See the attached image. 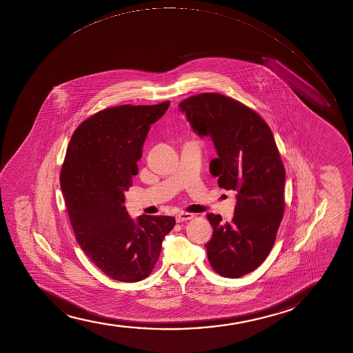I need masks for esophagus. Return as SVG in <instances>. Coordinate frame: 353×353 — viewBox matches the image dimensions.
<instances>
[{"mask_svg": "<svg viewBox=\"0 0 353 353\" xmlns=\"http://www.w3.org/2000/svg\"><path fill=\"white\" fill-rule=\"evenodd\" d=\"M193 218H194V214H192V213H183V212H181V213H178L176 216H175V219H176L178 223H183V221L193 219Z\"/></svg>", "mask_w": 353, "mask_h": 353, "instance_id": "34e87169", "label": "esophagus"}]
</instances>
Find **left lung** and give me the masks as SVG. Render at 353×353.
Wrapping results in <instances>:
<instances>
[{"instance_id": "1", "label": "left lung", "mask_w": 353, "mask_h": 353, "mask_svg": "<svg viewBox=\"0 0 353 353\" xmlns=\"http://www.w3.org/2000/svg\"><path fill=\"white\" fill-rule=\"evenodd\" d=\"M179 110L194 133L214 143L210 172L219 187L236 192L230 223L207 214L213 227L207 258L220 276H245L268 258L284 213L285 168L273 134L259 114L221 94L188 97Z\"/></svg>"}]
</instances>
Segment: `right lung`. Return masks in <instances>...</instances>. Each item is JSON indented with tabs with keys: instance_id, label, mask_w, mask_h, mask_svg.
Returning a JSON list of instances; mask_svg holds the SVG:
<instances>
[{
	"instance_id": "add662e5",
	"label": "right lung",
	"mask_w": 353,
	"mask_h": 353,
	"mask_svg": "<svg viewBox=\"0 0 353 353\" xmlns=\"http://www.w3.org/2000/svg\"><path fill=\"white\" fill-rule=\"evenodd\" d=\"M123 105L82 122L69 141L60 185L77 241L105 276L137 283L153 271L173 216L130 218L125 192L138 174L137 161L150 125L168 110Z\"/></svg>"
}]
</instances>
